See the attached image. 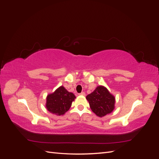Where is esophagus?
Listing matches in <instances>:
<instances>
[{"label":"esophagus","instance_id":"1","mask_svg":"<svg viewBox=\"0 0 159 159\" xmlns=\"http://www.w3.org/2000/svg\"><path fill=\"white\" fill-rule=\"evenodd\" d=\"M79 95H85V92H81V93H79Z\"/></svg>","mask_w":159,"mask_h":159}]
</instances>
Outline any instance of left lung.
<instances>
[{
	"label": "left lung",
	"instance_id": "obj_1",
	"mask_svg": "<svg viewBox=\"0 0 159 159\" xmlns=\"http://www.w3.org/2000/svg\"><path fill=\"white\" fill-rule=\"evenodd\" d=\"M92 111L99 117L111 113L115 109V98L103 85H99L86 96Z\"/></svg>",
	"mask_w": 159,
	"mask_h": 159
}]
</instances>
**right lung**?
<instances>
[{
  "label": "right lung",
  "instance_id": "1",
  "mask_svg": "<svg viewBox=\"0 0 159 159\" xmlns=\"http://www.w3.org/2000/svg\"><path fill=\"white\" fill-rule=\"evenodd\" d=\"M75 98L73 93L69 92L61 85L47 95L46 107L52 114L63 115L70 109Z\"/></svg>",
  "mask_w": 159,
  "mask_h": 159
}]
</instances>
